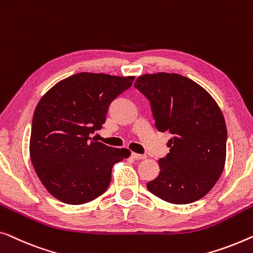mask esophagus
I'll list each match as a JSON object with an SVG mask.
<instances>
[{"mask_svg": "<svg viewBox=\"0 0 253 253\" xmlns=\"http://www.w3.org/2000/svg\"><path fill=\"white\" fill-rule=\"evenodd\" d=\"M131 157H133L134 159H136V161H142V159L147 158V156H145V155H140V154H133V155H131Z\"/></svg>", "mask_w": 253, "mask_h": 253, "instance_id": "obj_1", "label": "esophagus"}]
</instances>
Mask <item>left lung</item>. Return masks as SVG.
Masks as SVG:
<instances>
[{
	"label": "left lung",
	"mask_w": 253,
	"mask_h": 253,
	"mask_svg": "<svg viewBox=\"0 0 253 253\" xmlns=\"http://www.w3.org/2000/svg\"><path fill=\"white\" fill-rule=\"evenodd\" d=\"M134 86L150 101L157 129L172 135L149 191L172 204L203 198L225 169L227 128L219 105L202 86L176 73L143 74Z\"/></svg>",
	"instance_id": "8db88e82"
}]
</instances>
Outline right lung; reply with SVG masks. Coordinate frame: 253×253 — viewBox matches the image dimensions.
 Returning <instances> with one entry per match:
<instances>
[{"label":"right lung","mask_w":253,"mask_h":253,"mask_svg":"<svg viewBox=\"0 0 253 253\" xmlns=\"http://www.w3.org/2000/svg\"><path fill=\"white\" fill-rule=\"evenodd\" d=\"M135 77L81 72L51 87L35 108L30 157L45 189L58 201L79 205L101 196L112 167L130 156L128 149L91 140L101 129L113 99Z\"/></svg>","instance_id":"1"}]
</instances>
